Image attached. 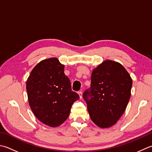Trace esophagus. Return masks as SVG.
<instances>
[{
    "mask_svg": "<svg viewBox=\"0 0 152 152\" xmlns=\"http://www.w3.org/2000/svg\"><path fill=\"white\" fill-rule=\"evenodd\" d=\"M78 94H79V96H80V99H82V91H79Z\"/></svg>",
    "mask_w": 152,
    "mask_h": 152,
    "instance_id": "esophagus-1",
    "label": "esophagus"
}]
</instances>
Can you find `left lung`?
I'll use <instances>...</instances> for the list:
<instances>
[{"instance_id":"obj_1","label":"left lung","mask_w":152,"mask_h":152,"mask_svg":"<svg viewBox=\"0 0 152 152\" xmlns=\"http://www.w3.org/2000/svg\"><path fill=\"white\" fill-rule=\"evenodd\" d=\"M132 80L123 65L107 60L95 68L83 94L91 121L100 128L117 123L129 102Z\"/></svg>"}]
</instances>
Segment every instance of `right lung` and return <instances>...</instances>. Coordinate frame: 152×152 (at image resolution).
<instances>
[{"mask_svg": "<svg viewBox=\"0 0 152 152\" xmlns=\"http://www.w3.org/2000/svg\"><path fill=\"white\" fill-rule=\"evenodd\" d=\"M64 68L56 58L45 59L34 68L26 82L31 111L41 123L51 127L67 119L72 105L80 98L71 89Z\"/></svg>", "mask_w": 152, "mask_h": 152, "instance_id": "right-lung-1", "label": "right lung"}]
</instances>
